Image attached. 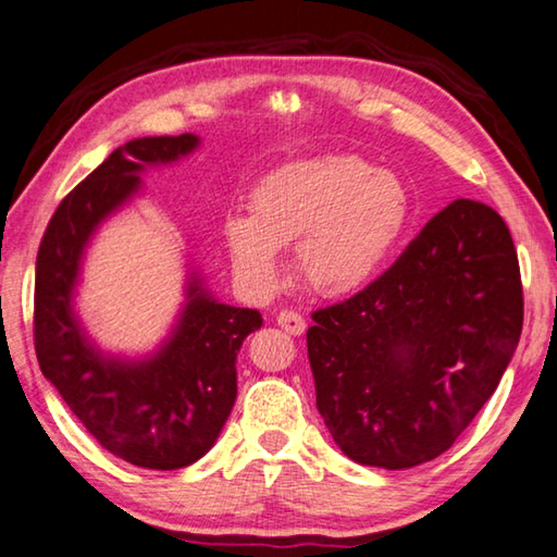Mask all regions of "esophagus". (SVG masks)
<instances>
[{
	"label": "esophagus",
	"instance_id": "obj_1",
	"mask_svg": "<svg viewBox=\"0 0 557 557\" xmlns=\"http://www.w3.org/2000/svg\"><path fill=\"white\" fill-rule=\"evenodd\" d=\"M277 325L289 335H301L304 331H307V321H304V315L297 311H287V309L277 313Z\"/></svg>",
	"mask_w": 557,
	"mask_h": 557
}]
</instances>
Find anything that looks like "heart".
Wrapping results in <instances>:
<instances>
[{
	"label": "heart",
	"instance_id": "obj_1",
	"mask_svg": "<svg viewBox=\"0 0 557 557\" xmlns=\"http://www.w3.org/2000/svg\"><path fill=\"white\" fill-rule=\"evenodd\" d=\"M250 214L222 226L234 275L268 297L282 282V248L294 246L304 285L323 297L364 289L381 275L412 214L398 173L359 157H319L270 171L250 190Z\"/></svg>",
	"mask_w": 557,
	"mask_h": 557
}]
</instances>
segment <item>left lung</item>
I'll return each mask as SVG.
<instances>
[{
  "mask_svg": "<svg viewBox=\"0 0 557 557\" xmlns=\"http://www.w3.org/2000/svg\"><path fill=\"white\" fill-rule=\"evenodd\" d=\"M315 408L345 456L388 471L437 459L495 394L524 297L493 207L454 200L372 285L311 313Z\"/></svg>",
  "mask_w": 557,
  "mask_h": 557,
  "instance_id": "8db88e82",
  "label": "left lung"
}]
</instances>
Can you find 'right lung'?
I'll use <instances>...</instances> for the list:
<instances>
[{
  "label": "right lung",
  "mask_w": 557,
  "mask_h": 557,
  "mask_svg": "<svg viewBox=\"0 0 557 557\" xmlns=\"http://www.w3.org/2000/svg\"><path fill=\"white\" fill-rule=\"evenodd\" d=\"M198 147L190 133L125 141L60 202L36 260L33 335L42 376L106 451L151 471H176L212 449L236 400V355L263 315L216 301L193 270L166 341L129 359L91 343L74 292L91 236L141 190V173Z\"/></svg>",
  "instance_id": "obj_1"
}]
</instances>
